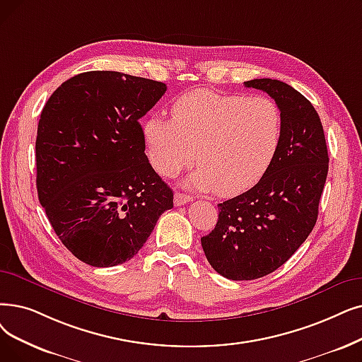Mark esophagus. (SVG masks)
I'll use <instances>...</instances> for the list:
<instances>
[{
    "instance_id": "obj_1",
    "label": "esophagus",
    "mask_w": 362,
    "mask_h": 362,
    "mask_svg": "<svg viewBox=\"0 0 362 362\" xmlns=\"http://www.w3.org/2000/svg\"><path fill=\"white\" fill-rule=\"evenodd\" d=\"M189 201H192L191 195L183 194V192H176L175 194V204H176V206H185V204H187Z\"/></svg>"
}]
</instances>
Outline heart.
Instances as JSON below:
<instances>
[{"label":"heart","mask_w":362,"mask_h":362,"mask_svg":"<svg viewBox=\"0 0 362 362\" xmlns=\"http://www.w3.org/2000/svg\"><path fill=\"white\" fill-rule=\"evenodd\" d=\"M284 118L279 105L266 96L194 90L171 106V119L151 117L144 142L151 167L175 177L194 164L189 185L237 195L256 185L279 149Z\"/></svg>","instance_id":"obj_1"}]
</instances>
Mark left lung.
<instances>
[{"label":"left lung","instance_id":"obj_1","mask_svg":"<svg viewBox=\"0 0 362 362\" xmlns=\"http://www.w3.org/2000/svg\"><path fill=\"white\" fill-rule=\"evenodd\" d=\"M244 86L266 91L279 105L284 132L264 176L218 204L214 229L201 238L211 268L233 281L269 275L296 253L317 223L328 173L322 124L303 94L271 78Z\"/></svg>","mask_w":362,"mask_h":362}]
</instances>
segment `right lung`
Returning <instances> with one entry per match:
<instances>
[{
    "label": "right lung",
    "mask_w": 362,
    "mask_h": 362,
    "mask_svg": "<svg viewBox=\"0 0 362 362\" xmlns=\"http://www.w3.org/2000/svg\"><path fill=\"white\" fill-rule=\"evenodd\" d=\"M167 86L115 71L78 74L47 100L38 122L37 191L64 245L109 268L144 247L173 191L145 153L139 119Z\"/></svg>",
    "instance_id": "1"
}]
</instances>
